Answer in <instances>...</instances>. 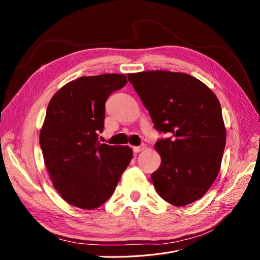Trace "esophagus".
Wrapping results in <instances>:
<instances>
[{"label":"esophagus","mask_w":260,"mask_h":260,"mask_svg":"<svg viewBox=\"0 0 260 260\" xmlns=\"http://www.w3.org/2000/svg\"><path fill=\"white\" fill-rule=\"evenodd\" d=\"M144 148H145V145H144V144L141 145V146H133V147H132L133 152H135V153H139V152H141V151H143Z\"/></svg>","instance_id":"34e87169"}]
</instances>
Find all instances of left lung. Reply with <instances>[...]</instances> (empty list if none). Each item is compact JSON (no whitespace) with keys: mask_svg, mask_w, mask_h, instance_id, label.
Wrapping results in <instances>:
<instances>
[{"mask_svg":"<svg viewBox=\"0 0 260 260\" xmlns=\"http://www.w3.org/2000/svg\"><path fill=\"white\" fill-rule=\"evenodd\" d=\"M128 79L154 127L172 135L154 145L161 158L152 174L156 192L178 207L202 199L219 174L226 139L215 93L184 73L152 70Z\"/></svg>","mask_w":260,"mask_h":260,"instance_id":"left-lung-1","label":"left lung"}]
</instances>
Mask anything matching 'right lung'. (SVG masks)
Wrapping results in <instances>:
<instances>
[{
	"mask_svg": "<svg viewBox=\"0 0 260 260\" xmlns=\"http://www.w3.org/2000/svg\"><path fill=\"white\" fill-rule=\"evenodd\" d=\"M127 83L119 74L80 77L51 99L40 145L55 190L68 204L98 208L111 198L133 157L129 146L101 144L105 102Z\"/></svg>",
	"mask_w": 260,
	"mask_h": 260,
	"instance_id": "add662e5",
	"label": "right lung"
}]
</instances>
